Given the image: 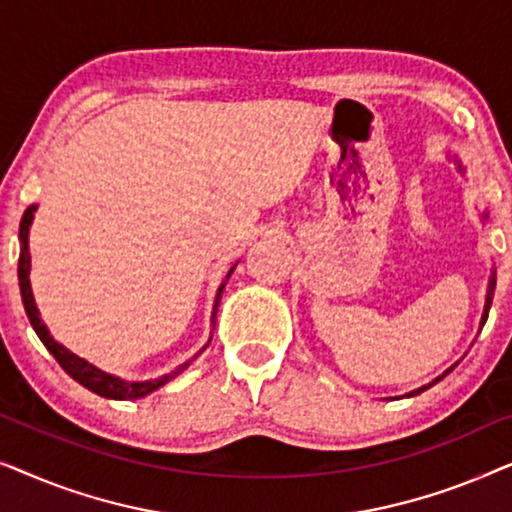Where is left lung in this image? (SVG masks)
<instances>
[{
  "mask_svg": "<svg viewBox=\"0 0 512 512\" xmlns=\"http://www.w3.org/2000/svg\"><path fill=\"white\" fill-rule=\"evenodd\" d=\"M459 170H461V165H459ZM494 284H496V279H494V275H492V279H489V289H487V303H485V314H482V324H480V326H485V321H487V314H489V307H492V296H494ZM450 373H452V368H450V370H447V373H445V375H450ZM445 375H440L436 382H440V380H443V377H445ZM436 382H433V384H436ZM429 387H431V384H429ZM429 387H422V389H415V391H410V394H408V396H417V394H422V391H424V389H429Z\"/></svg>",
  "mask_w": 512,
  "mask_h": 512,
  "instance_id": "left-lung-1",
  "label": "left lung"
}]
</instances>
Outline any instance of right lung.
<instances>
[{"label":"right lung","instance_id":"right-lung-1","mask_svg":"<svg viewBox=\"0 0 512 512\" xmlns=\"http://www.w3.org/2000/svg\"><path fill=\"white\" fill-rule=\"evenodd\" d=\"M34 209H37L34 205L27 207L25 214H23V221H20V258H18L20 296H23V305H25L27 319H30L32 328H34V331H37L39 340L44 342V347L48 349V352H51V354L55 356V361L60 363L62 370H65V373H67L69 377H74L76 382L83 384V387L93 391V394L104 396V398H114V401H135V398H142V396H146V394H151V391H156L158 387H163L165 382H170L172 377H177L179 373H184V370H186L188 366H191V361L195 359V356H193L191 361L181 363L179 368H174L170 375L158 377V380H149V382H123V380H118V377H114V375H107V373H102V370H97L95 366H90L88 361L79 359V356H76V354L67 352L65 347L58 345V342H55V340L51 338V333H48V328H46L44 324H41V319H39V310H37V305H34V296H32L30 277H27V275H30V251H27V233H30V223H32V219H34ZM230 272H233V270H230ZM230 272H228V277H230ZM223 286H226V284H221L219 293H216L212 324H214L216 310H219Z\"/></svg>","mask_w":512,"mask_h":512}]
</instances>
